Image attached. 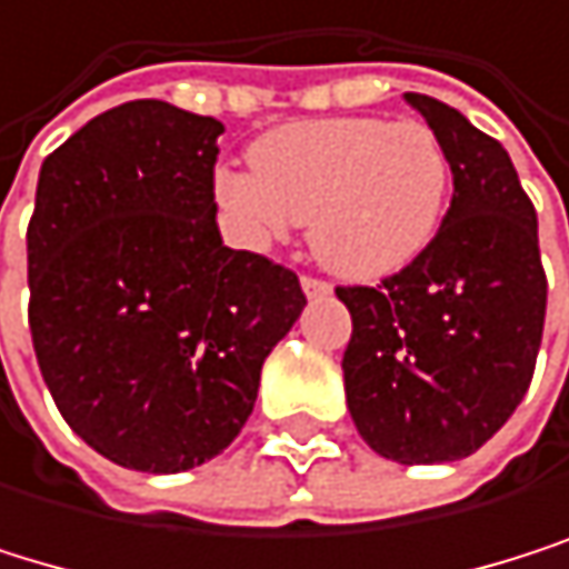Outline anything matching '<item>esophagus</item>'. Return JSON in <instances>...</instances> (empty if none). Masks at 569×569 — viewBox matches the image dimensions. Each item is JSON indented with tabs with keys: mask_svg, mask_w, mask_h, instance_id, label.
Listing matches in <instances>:
<instances>
[{
	"mask_svg": "<svg viewBox=\"0 0 569 569\" xmlns=\"http://www.w3.org/2000/svg\"><path fill=\"white\" fill-rule=\"evenodd\" d=\"M301 291L308 298H329L332 295V288L326 281H319V278H301Z\"/></svg>",
	"mask_w": 569,
	"mask_h": 569,
	"instance_id": "obj_1",
	"label": "esophagus"
}]
</instances>
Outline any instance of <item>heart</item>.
<instances>
[{
	"mask_svg": "<svg viewBox=\"0 0 569 569\" xmlns=\"http://www.w3.org/2000/svg\"><path fill=\"white\" fill-rule=\"evenodd\" d=\"M247 159L250 172L213 176L230 233L268 250L308 223L311 253L346 281L410 268L448 213L451 159L423 121H288L253 141Z\"/></svg>",
	"mask_w": 569,
	"mask_h": 569,
	"instance_id": "1",
	"label": "heart"
}]
</instances>
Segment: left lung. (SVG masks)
Segmentation results:
<instances>
[{
  "label": "left lung",
  "mask_w": 569,
  "mask_h": 569,
  "mask_svg": "<svg viewBox=\"0 0 569 569\" xmlns=\"http://www.w3.org/2000/svg\"><path fill=\"white\" fill-rule=\"evenodd\" d=\"M451 159L455 196L435 243L380 288H339L359 438L400 465L475 455L512 417L543 339L547 274L536 210L509 152L461 111L403 94Z\"/></svg>",
  "instance_id": "1"
}]
</instances>
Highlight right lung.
Wrapping results in <instances>:
<instances>
[{"label": "right lung", "mask_w": 569, "mask_h": 569, "mask_svg": "<svg viewBox=\"0 0 569 569\" xmlns=\"http://www.w3.org/2000/svg\"><path fill=\"white\" fill-rule=\"evenodd\" d=\"M220 134L217 118L128 101L40 169L26 230L40 373L73 435L131 471L230 448L305 308L291 271L220 237Z\"/></svg>", "instance_id": "add662e5"}]
</instances>
